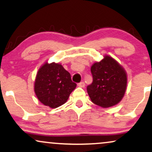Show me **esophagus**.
I'll list each match as a JSON object with an SVG mask.
<instances>
[{"label":"esophagus","instance_id":"esophagus-1","mask_svg":"<svg viewBox=\"0 0 152 152\" xmlns=\"http://www.w3.org/2000/svg\"><path fill=\"white\" fill-rule=\"evenodd\" d=\"M78 86L79 87H81V88H83L85 86V83L83 81L80 82V83H78Z\"/></svg>","mask_w":152,"mask_h":152}]
</instances>
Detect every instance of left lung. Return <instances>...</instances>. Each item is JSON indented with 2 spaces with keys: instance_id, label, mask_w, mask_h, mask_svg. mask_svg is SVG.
Masks as SVG:
<instances>
[{
  "instance_id": "left-lung-1",
  "label": "left lung",
  "mask_w": 152,
  "mask_h": 152,
  "mask_svg": "<svg viewBox=\"0 0 152 152\" xmlns=\"http://www.w3.org/2000/svg\"><path fill=\"white\" fill-rule=\"evenodd\" d=\"M93 82L87 86V92L94 104L108 108L117 104L126 91V71L114 59L106 56L91 68Z\"/></svg>"
}]
</instances>
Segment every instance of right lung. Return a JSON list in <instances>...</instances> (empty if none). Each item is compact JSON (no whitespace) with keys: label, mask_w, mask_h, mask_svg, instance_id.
<instances>
[{"label":"right lung","mask_w":152,"mask_h":152,"mask_svg":"<svg viewBox=\"0 0 152 152\" xmlns=\"http://www.w3.org/2000/svg\"><path fill=\"white\" fill-rule=\"evenodd\" d=\"M76 86L71 74L61 64L46 63L38 71L34 90L40 102L55 109L65 104Z\"/></svg>","instance_id":"add662e5"}]
</instances>
